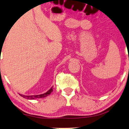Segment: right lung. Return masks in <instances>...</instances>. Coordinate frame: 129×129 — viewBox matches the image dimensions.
<instances>
[{
  "label": "right lung",
  "instance_id": "obj_1",
  "mask_svg": "<svg viewBox=\"0 0 129 129\" xmlns=\"http://www.w3.org/2000/svg\"><path fill=\"white\" fill-rule=\"evenodd\" d=\"M53 91V87H51V89H49L48 91H47L46 93H44L43 94L40 95H25L22 94H19L20 96H22V97L24 98H26V99L28 100H35V99H38V98H42L46 97L47 96L51 94V93Z\"/></svg>",
  "mask_w": 129,
  "mask_h": 129
}]
</instances>
